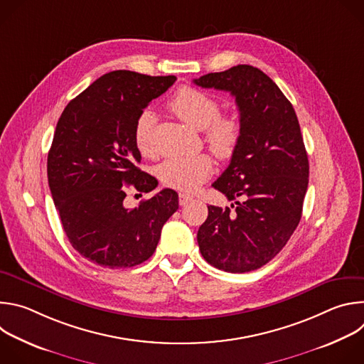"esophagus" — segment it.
<instances>
[{
    "instance_id": "obj_1",
    "label": "esophagus",
    "mask_w": 364,
    "mask_h": 364,
    "mask_svg": "<svg viewBox=\"0 0 364 364\" xmlns=\"http://www.w3.org/2000/svg\"><path fill=\"white\" fill-rule=\"evenodd\" d=\"M191 200H193V196L188 194V193H180V194H178V203H180V205H186V204H188Z\"/></svg>"
}]
</instances>
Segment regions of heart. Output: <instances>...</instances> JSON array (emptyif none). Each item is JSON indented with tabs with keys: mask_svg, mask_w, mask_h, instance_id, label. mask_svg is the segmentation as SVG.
<instances>
[{
	"mask_svg": "<svg viewBox=\"0 0 364 364\" xmlns=\"http://www.w3.org/2000/svg\"><path fill=\"white\" fill-rule=\"evenodd\" d=\"M170 111L187 125L203 129L204 139L220 160L232 159L242 139V125L235 115L220 114V102L196 87H180L168 100ZM155 114L144 109L134 127V141L142 155L152 152ZM213 161L207 154L194 157H173L157 167V176L164 186L191 191L210 177Z\"/></svg>",
	"mask_w": 364,
	"mask_h": 364,
	"instance_id": "heart-1",
	"label": "heart"
}]
</instances>
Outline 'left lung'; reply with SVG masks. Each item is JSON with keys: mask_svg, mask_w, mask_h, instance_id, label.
<instances>
[{"mask_svg": "<svg viewBox=\"0 0 364 364\" xmlns=\"http://www.w3.org/2000/svg\"><path fill=\"white\" fill-rule=\"evenodd\" d=\"M193 82L230 92L242 125L239 148L213 183L236 205L233 211L207 205L198 247L218 269L255 271L281 252L301 220L309 166L298 118L275 82L257 68L237 65Z\"/></svg>", "mask_w": 364, "mask_h": 364, "instance_id": "1", "label": "left lung"}]
</instances>
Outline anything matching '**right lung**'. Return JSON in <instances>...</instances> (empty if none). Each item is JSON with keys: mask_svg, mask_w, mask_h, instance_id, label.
I'll return each mask as SVG.
<instances>
[{"mask_svg": "<svg viewBox=\"0 0 364 364\" xmlns=\"http://www.w3.org/2000/svg\"><path fill=\"white\" fill-rule=\"evenodd\" d=\"M176 80L114 70L72 99L59 118L47 157L48 187L70 245L92 264L111 269L142 264L178 209L171 188L134 209L124 205V186L149 193L159 184L136 167L134 127Z\"/></svg>", "mask_w": 364, "mask_h": 364, "instance_id": "1", "label": "right lung"}]
</instances>
